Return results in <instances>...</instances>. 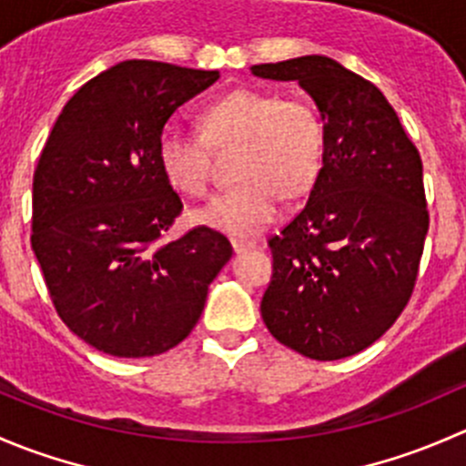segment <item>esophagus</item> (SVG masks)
Segmentation results:
<instances>
[{"label":"esophagus","mask_w":466,"mask_h":466,"mask_svg":"<svg viewBox=\"0 0 466 466\" xmlns=\"http://www.w3.org/2000/svg\"><path fill=\"white\" fill-rule=\"evenodd\" d=\"M259 246L257 241H248V238H232V248L234 252H248V250H255Z\"/></svg>","instance_id":"1"}]
</instances>
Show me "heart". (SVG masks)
<instances>
[{"label": "heart", "instance_id": "obj_1", "mask_svg": "<svg viewBox=\"0 0 466 466\" xmlns=\"http://www.w3.org/2000/svg\"><path fill=\"white\" fill-rule=\"evenodd\" d=\"M203 133L168 124L157 139V162L173 189L194 198L209 194L211 144L241 146L237 187L196 214L232 237H252L277 216L281 198L313 189L324 167L327 126L316 106L272 89H232L205 107Z\"/></svg>", "mask_w": 466, "mask_h": 466}]
</instances>
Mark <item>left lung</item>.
<instances>
[{
    "instance_id": "8db88e82",
    "label": "left lung",
    "mask_w": 466,
    "mask_h": 466,
    "mask_svg": "<svg viewBox=\"0 0 466 466\" xmlns=\"http://www.w3.org/2000/svg\"><path fill=\"white\" fill-rule=\"evenodd\" d=\"M298 81L327 126V150L304 209L268 238V331L313 360L354 356L410 302L429 232L420 150L374 83L327 56L255 65Z\"/></svg>"
}]
</instances>
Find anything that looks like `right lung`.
I'll return each mask as SVG.
<instances>
[{
	"label": "right lung",
	"mask_w": 466,
	"mask_h": 466,
	"mask_svg": "<svg viewBox=\"0 0 466 466\" xmlns=\"http://www.w3.org/2000/svg\"><path fill=\"white\" fill-rule=\"evenodd\" d=\"M218 72L124 60L78 89L33 173L31 246L60 320L119 359L157 356L200 320L232 257L216 229L164 241L182 211L157 162L168 116Z\"/></svg>",
	"instance_id": "add662e5"
}]
</instances>
